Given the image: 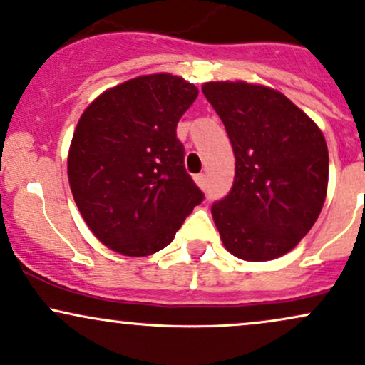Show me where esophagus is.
<instances>
[{
    "label": "esophagus",
    "mask_w": 365,
    "mask_h": 365,
    "mask_svg": "<svg viewBox=\"0 0 365 365\" xmlns=\"http://www.w3.org/2000/svg\"><path fill=\"white\" fill-rule=\"evenodd\" d=\"M195 182H197V185H199L200 188H206L207 187V175L206 173L195 175Z\"/></svg>",
    "instance_id": "esophagus-1"
}]
</instances>
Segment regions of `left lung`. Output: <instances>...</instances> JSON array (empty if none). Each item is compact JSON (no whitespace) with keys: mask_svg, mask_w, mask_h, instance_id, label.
I'll list each match as a JSON object with an SVG mask.
<instances>
[{"mask_svg":"<svg viewBox=\"0 0 365 365\" xmlns=\"http://www.w3.org/2000/svg\"><path fill=\"white\" fill-rule=\"evenodd\" d=\"M202 92L235 154L232 190L211 207L221 240L244 261H271L290 252L324 204L329 170L324 135L269 87L207 82Z\"/></svg>","mask_w":365,"mask_h":365,"instance_id":"obj_1","label":"left lung"}]
</instances>
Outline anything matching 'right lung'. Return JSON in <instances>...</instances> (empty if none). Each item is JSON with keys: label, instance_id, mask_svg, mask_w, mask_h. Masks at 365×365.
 Segmentation results:
<instances>
[{"label": "right lung", "instance_id": "right-lung-1", "mask_svg": "<svg viewBox=\"0 0 365 365\" xmlns=\"http://www.w3.org/2000/svg\"><path fill=\"white\" fill-rule=\"evenodd\" d=\"M197 94L180 77L145 75L103 92L78 120L70 188L91 232L116 252L142 257L165 249L204 200L177 139Z\"/></svg>", "mask_w": 365, "mask_h": 365}]
</instances>
